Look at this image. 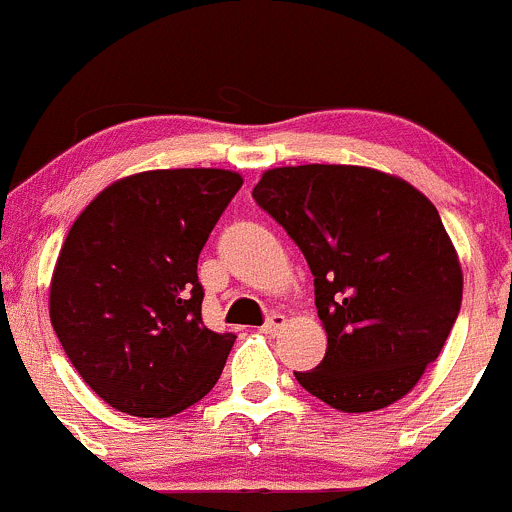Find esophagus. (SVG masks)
<instances>
[{
    "instance_id": "obj_1",
    "label": "esophagus",
    "mask_w": 512,
    "mask_h": 512,
    "mask_svg": "<svg viewBox=\"0 0 512 512\" xmlns=\"http://www.w3.org/2000/svg\"><path fill=\"white\" fill-rule=\"evenodd\" d=\"M285 325H287V317L280 315V312H272V315L265 320V325H262V330H265L267 335H275V332H280Z\"/></svg>"
}]
</instances>
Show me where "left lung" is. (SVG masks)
Listing matches in <instances>:
<instances>
[{
  "label": "left lung",
  "instance_id": "8db88e82",
  "mask_svg": "<svg viewBox=\"0 0 512 512\" xmlns=\"http://www.w3.org/2000/svg\"><path fill=\"white\" fill-rule=\"evenodd\" d=\"M315 277L327 350L295 372L342 413L393 405L440 355L463 302V270L433 202L355 165L275 167L252 190Z\"/></svg>",
  "mask_w": 512,
  "mask_h": 512
}]
</instances>
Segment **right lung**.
Masks as SVG:
<instances>
[{
    "label": "right lung",
    "instance_id": "right-lung-1",
    "mask_svg": "<svg viewBox=\"0 0 512 512\" xmlns=\"http://www.w3.org/2000/svg\"><path fill=\"white\" fill-rule=\"evenodd\" d=\"M240 187L230 170H150L104 187L74 220L49 320L74 370L119 413L170 418L220 380L235 335L202 322L197 257Z\"/></svg>",
    "mask_w": 512,
    "mask_h": 512
}]
</instances>
